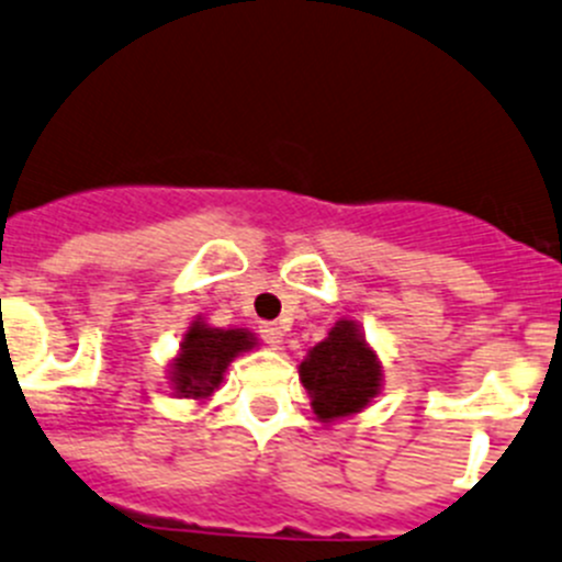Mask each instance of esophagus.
<instances>
[{"label":"esophagus","mask_w":562,"mask_h":562,"mask_svg":"<svg viewBox=\"0 0 562 562\" xmlns=\"http://www.w3.org/2000/svg\"><path fill=\"white\" fill-rule=\"evenodd\" d=\"M260 337H263V342L266 346H271V348H280V342H282V329L277 324H260Z\"/></svg>","instance_id":"esophagus-1"}]
</instances>
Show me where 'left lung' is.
Instances as JSON below:
<instances>
[{
    "label": "left lung",
    "mask_w": 562,
    "mask_h": 562,
    "mask_svg": "<svg viewBox=\"0 0 562 562\" xmlns=\"http://www.w3.org/2000/svg\"><path fill=\"white\" fill-rule=\"evenodd\" d=\"M299 379L313 397V412L329 423L359 412L379 395L381 368L357 324L337 321L329 337L299 364Z\"/></svg>",
    "instance_id": "left-lung-1"
}]
</instances>
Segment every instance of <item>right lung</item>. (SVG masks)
Listing matches in <instances>:
<instances>
[{"mask_svg": "<svg viewBox=\"0 0 562 562\" xmlns=\"http://www.w3.org/2000/svg\"><path fill=\"white\" fill-rule=\"evenodd\" d=\"M252 335L244 329H211L192 324L181 342V357L172 362V384L183 397H205L220 386L227 362L252 348Z\"/></svg>", "mask_w": 562, "mask_h": 562, "instance_id": "add662e5", "label": "right lung"}]
</instances>
